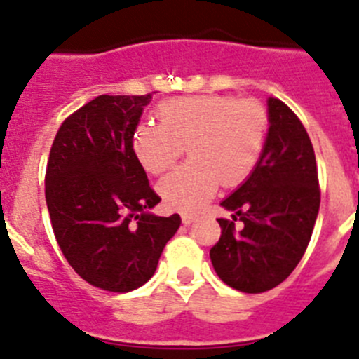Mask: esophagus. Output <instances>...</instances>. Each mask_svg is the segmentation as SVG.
Here are the masks:
<instances>
[{
    "instance_id": "esophagus-1",
    "label": "esophagus",
    "mask_w": 359,
    "mask_h": 359,
    "mask_svg": "<svg viewBox=\"0 0 359 359\" xmlns=\"http://www.w3.org/2000/svg\"><path fill=\"white\" fill-rule=\"evenodd\" d=\"M182 221H183V224H185V226H190V224L194 223V215H192V214H183L182 215Z\"/></svg>"
}]
</instances>
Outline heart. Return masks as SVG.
<instances>
[{"label":"heart","instance_id":"obj_1","mask_svg":"<svg viewBox=\"0 0 359 359\" xmlns=\"http://www.w3.org/2000/svg\"><path fill=\"white\" fill-rule=\"evenodd\" d=\"M160 126L140 123L131 138L136 161L149 174L169 170L183 151L192 160L163 177L158 185L169 208L192 212L203 207L221 182L237 187L246 182L264 151L269 113L255 98L201 95L158 106Z\"/></svg>","mask_w":359,"mask_h":359}]
</instances>
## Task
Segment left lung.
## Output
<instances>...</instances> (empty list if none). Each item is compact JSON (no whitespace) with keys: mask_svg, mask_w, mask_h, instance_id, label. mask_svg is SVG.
Wrapping results in <instances>:
<instances>
[{"mask_svg":"<svg viewBox=\"0 0 359 359\" xmlns=\"http://www.w3.org/2000/svg\"><path fill=\"white\" fill-rule=\"evenodd\" d=\"M268 113L261 160L221 203L233 215L217 219L221 237L210 250L219 278L243 293H264L290 277L306 253L320 208L318 169L306 128L278 98H269Z\"/></svg>","mask_w":359,"mask_h":359,"instance_id":"left-lung-1","label":"left lung"}]
</instances>
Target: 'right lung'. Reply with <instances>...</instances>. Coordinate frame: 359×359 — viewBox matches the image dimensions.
I'll return each mask as SVG.
<instances>
[{
	"instance_id": "right-lung-1",
	"label": "right lung",
	"mask_w": 359,
	"mask_h": 359,
	"mask_svg": "<svg viewBox=\"0 0 359 359\" xmlns=\"http://www.w3.org/2000/svg\"><path fill=\"white\" fill-rule=\"evenodd\" d=\"M147 95H100L68 116L50 149L44 196L62 255L88 284L113 293L144 286L182 219L149 214L160 196L131 138Z\"/></svg>"
}]
</instances>
